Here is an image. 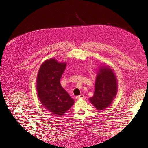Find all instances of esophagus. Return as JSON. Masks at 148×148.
<instances>
[{
    "label": "esophagus",
    "mask_w": 148,
    "mask_h": 148,
    "mask_svg": "<svg viewBox=\"0 0 148 148\" xmlns=\"http://www.w3.org/2000/svg\"><path fill=\"white\" fill-rule=\"evenodd\" d=\"M84 98V95L83 94H81L80 95H79V96H77L76 97V98L77 99H83Z\"/></svg>",
    "instance_id": "1"
}]
</instances>
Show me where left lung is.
<instances>
[{
  "label": "left lung",
  "mask_w": 148,
  "mask_h": 148,
  "mask_svg": "<svg viewBox=\"0 0 148 148\" xmlns=\"http://www.w3.org/2000/svg\"><path fill=\"white\" fill-rule=\"evenodd\" d=\"M117 92V82L113 71L109 67L102 66L97 76L95 90L90 101L98 110L108 107Z\"/></svg>",
  "instance_id": "obj_1"
}]
</instances>
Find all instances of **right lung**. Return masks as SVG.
I'll list each match as a JSON object with an SVG mask.
<instances>
[{"mask_svg":"<svg viewBox=\"0 0 148 148\" xmlns=\"http://www.w3.org/2000/svg\"><path fill=\"white\" fill-rule=\"evenodd\" d=\"M66 64L50 59L43 63L37 77V91L42 104L52 114L62 116L74 101L61 87L60 79Z\"/></svg>","mask_w":148,"mask_h":148,"instance_id":"1","label":"right lung"}]
</instances>
